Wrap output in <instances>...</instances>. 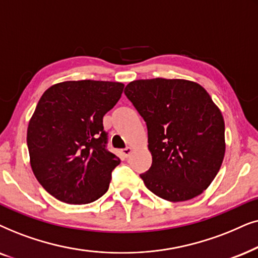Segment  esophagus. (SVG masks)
<instances>
[{
	"instance_id": "34e87169",
	"label": "esophagus",
	"mask_w": 258,
	"mask_h": 258,
	"mask_svg": "<svg viewBox=\"0 0 258 258\" xmlns=\"http://www.w3.org/2000/svg\"><path fill=\"white\" fill-rule=\"evenodd\" d=\"M121 153H122L123 157L127 158V157L130 156V154L132 153V149H131V147H130V146H127V147H125V149L121 150Z\"/></svg>"
}]
</instances>
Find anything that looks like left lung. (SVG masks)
<instances>
[{
	"instance_id": "obj_1",
	"label": "left lung",
	"mask_w": 258,
	"mask_h": 258,
	"mask_svg": "<svg viewBox=\"0 0 258 258\" xmlns=\"http://www.w3.org/2000/svg\"><path fill=\"white\" fill-rule=\"evenodd\" d=\"M125 95L147 126L152 165L140 174L158 197L184 202L201 195L225 153L224 120L201 85L183 79L130 82Z\"/></svg>"
}]
</instances>
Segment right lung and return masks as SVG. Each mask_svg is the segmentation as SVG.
<instances>
[{
    "label": "right lung",
    "mask_w": 258,
    "mask_h": 258,
    "mask_svg": "<svg viewBox=\"0 0 258 258\" xmlns=\"http://www.w3.org/2000/svg\"><path fill=\"white\" fill-rule=\"evenodd\" d=\"M111 81H64L37 102L27 132L30 165L44 190L63 203L87 204L108 190L120 159L107 150L102 118L121 97Z\"/></svg>",
    "instance_id": "right-lung-1"
}]
</instances>
